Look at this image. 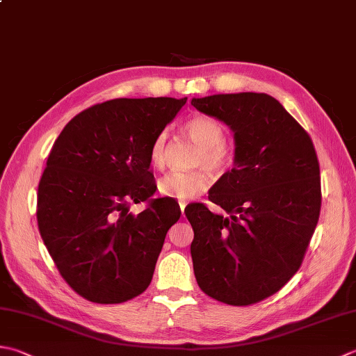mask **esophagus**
Masks as SVG:
<instances>
[{
    "label": "esophagus",
    "instance_id": "34e87169",
    "mask_svg": "<svg viewBox=\"0 0 356 356\" xmlns=\"http://www.w3.org/2000/svg\"><path fill=\"white\" fill-rule=\"evenodd\" d=\"M185 207H186L185 202H180V211H182L184 216H185Z\"/></svg>",
    "mask_w": 356,
    "mask_h": 356
}]
</instances>
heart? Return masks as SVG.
I'll return each instance as SVG.
<instances>
[{"label": "heart", "mask_w": 356, "mask_h": 356, "mask_svg": "<svg viewBox=\"0 0 356 356\" xmlns=\"http://www.w3.org/2000/svg\"><path fill=\"white\" fill-rule=\"evenodd\" d=\"M186 134L200 146L194 165L204 166L210 172H224L232 163V151L225 142V131L211 117L194 115L185 124ZM166 131H160L149 145V162L162 168L166 162ZM208 182L202 172L172 171L159 180V193L179 202L190 200L207 190Z\"/></svg>", "instance_id": "b5f03b06"}]
</instances>
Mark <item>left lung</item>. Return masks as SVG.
<instances>
[{
    "label": "left lung",
    "mask_w": 356,
    "mask_h": 356,
    "mask_svg": "<svg viewBox=\"0 0 356 356\" xmlns=\"http://www.w3.org/2000/svg\"><path fill=\"white\" fill-rule=\"evenodd\" d=\"M200 113L234 132V166L205 204L185 214L194 232L193 268L200 290L228 305L261 302L299 270L321 211V177L310 136L267 94L193 99Z\"/></svg>",
    "instance_id": "left-lung-1"
}]
</instances>
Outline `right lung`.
Masks as SVG:
<instances>
[{
  "mask_svg": "<svg viewBox=\"0 0 356 356\" xmlns=\"http://www.w3.org/2000/svg\"><path fill=\"white\" fill-rule=\"evenodd\" d=\"M186 99H114L76 114L60 132L38 184L41 238L69 287L90 302L142 295L165 236L180 218L157 197L149 145ZM134 201L147 208L129 213Z\"/></svg>",
  "mask_w": 356,
  "mask_h": 356,
  "instance_id": "add662e5",
  "label": "right lung"
}]
</instances>
